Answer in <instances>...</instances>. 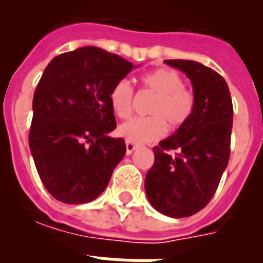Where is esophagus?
<instances>
[{
  "mask_svg": "<svg viewBox=\"0 0 263 263\" xmlns=\"http://www.w3.org/2000/svg\"><path fill=\"white\" fill-rule=\"evenodd\" d=\"M137 147H138V146H137L136 143H132V142H129V141H126V154L127 155L132 154V153H133Z\"/></svg>",
  "mask_w": 263,
  "mask_h": 263,
  "instance_id": "obj_1",
  "label": "esophagus"
}]
</instances>
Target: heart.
Here are the masks:
<instances>
[{"mask_svg":"<svg viewBox=\"0 0 263 263\" xmlns=\"http://www.w3.org/2000/svg\"><path fill=\"white\" fill-rule=\"evenodd\" d=\"M146 89L155 93L148 108V117H136L118 127V134L136 145L154 142L170 129H178L191 117L195 97L184 87V80L171 68H157L141 76ZM133 101V88L125 79L116 81L109 90V103L120 118L129 117Z\"/></svg>","mask_w":263,"mask_h":263,"instance_id":"obj_1","label":"heart"}]
</instances>
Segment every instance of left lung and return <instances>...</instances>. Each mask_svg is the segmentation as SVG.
<instances>
[{
    "instance_id": "left-lung-1",
    "label": "left lung",
    "mask_w": 263,
    "mask_h": 263,
    "mask_svg": "<svg viewBox=\"0 0 263 263\" xmlns=\"http://www.w3.org/2000/svg\"><path fill=\"white\" fill-rule=\"evenodd\" d=\"M164 63L190 79L195 108L184 125L153 147L145 191L158 212L182 218L203 210L217 190L231 154L233 105L227 81L212 68L194 60Z\"/></svg>"
}]
</instances>
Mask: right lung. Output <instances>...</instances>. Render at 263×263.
Here are the masks:
<instances>
[{"instance_id": "add662e5", "label": "right lung", "mask_w": 263, "mask_h": 263, "mask_svg": "<svg viewBox=\"0 0 263 263\" xmlns=\"http://www.w3.org/2000/svg\"><path fill=\"white\" fill-rule=\"evenodd\" d=\"M138 67V66H137ZM133 63L93 46L53 58L32 99L29 145L46 190L66 204L95 200L126 153L109 90Z\"/></svg>"}]
</instances>
